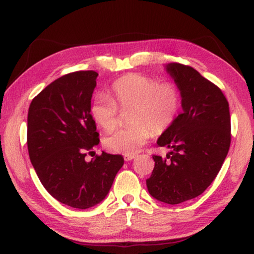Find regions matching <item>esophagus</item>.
Wrapping results in <instances>:
<instances>
[{
    "instance_id": "34e87169",
    "label": "esophagus",
    "mask_w": 254,
    "mask_h": 254,
    "mask_svg": "<svg viewBox=\"0 0 254 254\" xmlns=\"http://www.w3.org/2000/svg\"><path fill=\"white\" fill-rule=\"evenodd\" d=\"M134 158H135L134 154H127V155H124V160H126V161H131V160H133Z\"/></svg>"
}]
</instances>
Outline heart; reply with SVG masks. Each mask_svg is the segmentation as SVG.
<instances>
[{"mask_svg":"<svg viewBox=\"0 0 254 254\" xmlns=\"http://www.w3.org/2000/svg\"><path fill=\"white\" fill-rule=\"evenodd\" d=\"M113 94H98L93 100L91 114L105 131L115 128L119 107L133 108V127L120 128L105 139L107 149L121 154H134L154 133H162L173 126L180 113L182 98L171 83H161L144 74H127L113 84ZM118 104L116 105V103Z\"/></svg>","mask_w":254,"mask_h":254,"instance_id":"obj_1","label":"heart"}]
</instances>
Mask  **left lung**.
I'll use <instances>...</instances> for the list:
<instances>
[{
	"instance_id": "8db88e82",
	"label": "left lung",
	"mask_w": 254,
	"mask_h": 254,
	"mask_svg": "<svg viewBox=\"0 0 254 254\" xmlns=\"http://www.w3.org/2000/svg\"><path fill=\"white\" fill-rule=\"evenodd\" d=\"M181 93L182 112L160 135L154 169L146 181L153 198L177 205L198 197L212 184L230 147L229 103L216 85L193 67L180 63L164 66Z\"/></svg>"
}]
</instances>
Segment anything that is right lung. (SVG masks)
I'll list each match as a JSON object with an SVG mask.
<instances>
[{
  "instance_id": "1",
  "label": "right lung",
  "mask_w": 254,
  "mask_h": 254,
  "mask_svg": "<svg viewBox=\"0 0 254 254\" xmlns=\"http://www.w3.org/2000/svg\"><path fill=\"white\" fill-rule=\"evenodd\" d=\"M98 76L95 71L62 76L39 93L28 108L32 166L53 197L78 209L101 202L124 164L122 155L106 152L90 162L85 160L86 152L100 141L91 115Z\"/></svg>"
}]
</instances>
